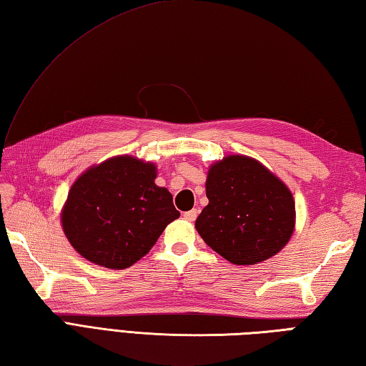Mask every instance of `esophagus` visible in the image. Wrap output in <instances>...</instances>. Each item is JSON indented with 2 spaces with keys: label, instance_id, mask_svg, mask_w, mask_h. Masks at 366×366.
<instances>
[{
  "label": "esophagus",
  "instance_id": "esophagus-1",
  "mask_svg": "<svg viewBox=\"0 0 366 366\" xmlns=\"http://www.w3.org/2000/svg\"><path fill=\"white\" fill-rule=\"evenodd\" d=\"M182 217L187 222H193L198 217V209H192V211H189V212H184Z\"/></svg>",
  "mask_w": 366,
  "mask_h": 366
}]
</instances>
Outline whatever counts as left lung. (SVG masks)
<instances>
[{"instance_id":"1","label":"left lung","mask_w":366,"mask_h":366,"mask_svg":"<svg viewBox=\"0 0 366 366\" xmlns=\"http://www.w3.org/2000/svg\"><path fill=\"white\" fill-rule=\"evenodd\" d=\"M206 197L195 228L214 252L237 266L277 254L291 239L295 204L291 190L247 155H228L207 171Z\"/></svg>"}]
</instances>
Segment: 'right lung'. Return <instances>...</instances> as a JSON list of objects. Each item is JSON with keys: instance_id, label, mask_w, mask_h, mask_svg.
Segmentation results:
<instances>
[{"instance_id": "obj_1", "label": "right lung", "mask_w": 366, "mask_h": 366, "mask_svg": "<svg viewBox=\"0 0 366 366\" xmlns=\"http://www.w3.org/2000/svg\"><path fill=\"white\" fill-rule=\"evenodd\" d=\"M157 167L118 155L88 168L69 190L61 224L84 259L126 269L151 250L179 211L173 195L155 185Z\"/></svg>"}]
</instances>
